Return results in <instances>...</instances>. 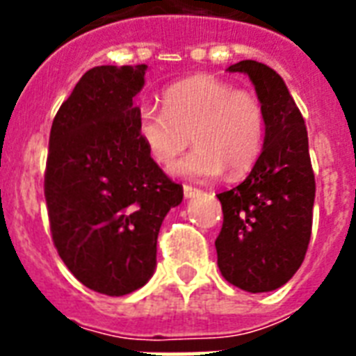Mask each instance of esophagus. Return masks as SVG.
I'll return each mask as SVG.
<instances>
[{"label": "esophagus", "mask_w": 356, "mask_h": 356, "mask_svg": "<svg viewBox=\"0 0 356 356\" xmlns=\"http://www.w3.org/2000/svg\"><path fill=\"white\" fill-rule=\"evenodd\" d=\"M183 192H184V197H194V195L200 194L201 190L195 188V186H190V184H184Z\"/></svg>", "instance_id": "34e87169"}]
</instances>
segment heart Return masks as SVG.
Segmentation results:
<instances>
[{
	"mask_svg": "<svg viewBox=\"0 0 356 356\" xmlns=\"http://www.w3.org/2000/svg\"><path fill=\"white\" fill-rule=\"evenodd\" d=\"M162 107L144 105L138 134L155 164L173 166L190 142L195 147L173 172L186 179H216L225 170L242 177L259 161L266 142V113L253 92L212 75L168 86Z\"/></svg>",
	"mask_w": 356,
	"mask_h": 356,
	"instance_id": "obj_1",
	"label": "heart"
}]
</instances>
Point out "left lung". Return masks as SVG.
<instances>
[{
  "mask_svg": "<svg viewBox=\"0 0 356 356\" xmlns=\"http://www.w3.org/2000/svg\"><path fill=\"white\" fill-rule=\"evenodd\" d=\"M229 72L248 74L266 113V142L243 183L218 194L223 225L218 268L245 292H271L303 264L312 233L316 181L309 134L281 75L257 60Z\"/></svg>",
  "mask_w": 356,
  "mask_h": 356,
  "instance_id": "obj_1",
  "label": "left lung"
}]
</instances>
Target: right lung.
Returning <instances> with one entry per match:
<instances>
[{
    "label": "right lung",
    "instance_id": "obj_1",
    "mask_svg": "<svg viewBox=\"0 0 356 356\" xmlns=\"http://www.w3.org/2000/svg\"><path fill=\"white\" fill-rule=\"evenodd\" d=\"M145 70H88L49 133L44 195L53 243L77 281L113 298L149 281L162 220L183 201V186L140 140L133 99Z\"/></svg>",
    "mask_w": 356,
    "mask_h": 356
}]
</instances>
